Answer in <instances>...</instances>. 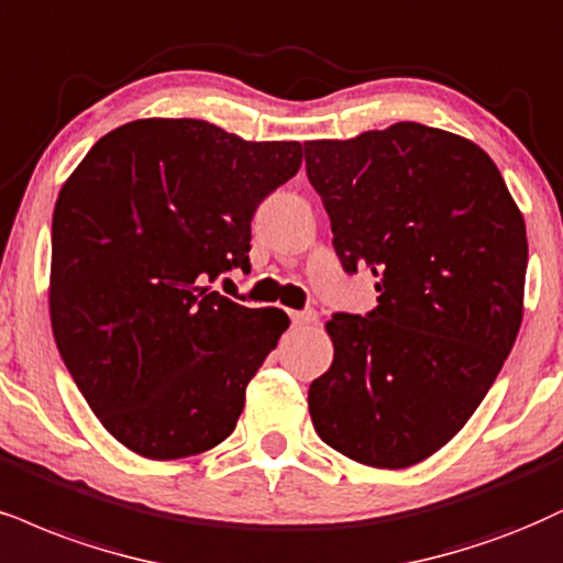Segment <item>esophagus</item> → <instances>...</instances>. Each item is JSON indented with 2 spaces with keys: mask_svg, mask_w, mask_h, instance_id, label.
Masks as SVG:
<instances>
[{
  "mask_svg": "<svg viewBox=\"0 0 563 563\" xmlns=\"http://www.w3.org/2000/svg\"><path fill=\"white\" fill-rule=\"evenodd\" d=\"M316 310H300V313H292V323L297 325V329H302V325H310L316 323Z\"/></svg>",
  "mask_w": 563,
  "mask_h": 563,
  "instance_id": "34e87169",
  "label": "esophagus"
}]
</instances>
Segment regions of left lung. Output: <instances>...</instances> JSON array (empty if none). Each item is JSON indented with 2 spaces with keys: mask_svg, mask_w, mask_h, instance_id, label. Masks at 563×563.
Returning <instances> with one entry per match:
<instances>
[{
  "mask_svg": "<svg viewBox=\"0 0 563 563\" xmlns=\"http://www.w3.org/2000/svg\"><path fill=\"white\" fill-rule=\"evenodd\" d=\"M346 274L378 305L325 323L334 363L310 384L323 443L367 467L435 454L473 418L522 323L527 232L498 166L418 122L305 143Z\"/></svg>",
  "mask_w": 563,
  "mask_h": 563,
  "instance_id": "1",
  "label": "left lung"
}]
</instances>
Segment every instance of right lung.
Instances as JSON below:
<instances>
[{
    "label": "right lung",
    "instance_id": "add662e5",
    "mask_svg": "<svg viewBox=\"0 0 563 563\" xmlns=\"http://www.w3.org/2000/svg\"><path fill=\"white\" fill-rule=\"evenodd\" d=\"M297 141L250 143L203 120H135L62 185L52 219L54 342L122 446L183 460L232 433L287 331L208 284L250 271V221L297 175Z\"/></svg>",
    "mask_w": 563,
    "mask_h": 563
}]
</instances>
